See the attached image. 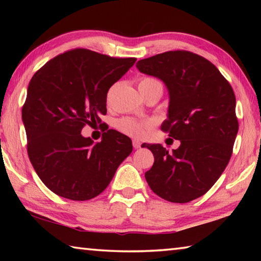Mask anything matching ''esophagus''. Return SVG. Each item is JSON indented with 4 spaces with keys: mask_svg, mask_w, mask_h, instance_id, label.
<instances>
[{
    "mask_svg": "<svg viewBox=\"0 0 261 261\" xmlns=\"http://www.w3.org/2000/svg\"><path fill=\"white\" fill-rule=\"evenodd\" d=\"M132 145H134V147H135L136 149L140 148V146H141L140 141H138V140H134V141H132Z\"/></svg>",
    "mask_w": 261,
    "mask_h": 261,
    "instance_id": "34e87169",
    "label": "esophagus"
}]
</instances>
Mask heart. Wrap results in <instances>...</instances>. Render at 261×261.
Segmentation results:
<instances>
[{"mask_svg":"<svg viewBox=\"0 0 261 261\" xmlns=\"http://www.w3.org/2000/svg\"><path fill=\"white\" fill-rule=\"evenodd\" d=\"M148 85H159L162 87V83L159 79L153 77H144L139 81V86ZM108 95H110V92ZM153 125V121H137L130 117L121 118V120L116 122V127L118 130L127 136L135 137V138H143L144 136H146L147 131L152 129Z\"/></svg>","mask_w":261,"mask_h":261,"instance_id":"b5f03b06","label":"heart"}]
</instances>
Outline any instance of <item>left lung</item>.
<instances>
[{"label":"left lung","instance_id":"1","mask_svg":"<svg viewBox=\"0 0 261 261\" xmlns=\"http://www.w3.org/2000/svg\"><path fill=\"white\" fill-rule=\"evenodd\" d=\"M137 68L166 84L170 102L161 130L180 140L171 153L160 144H143L154 155L145 178L162 199L179 204L197 199L213 187L231 158L238 132L232 87L214 64L188 50L140 60Z\"/></svg>","mask_w":261,"mask_h":261}]
</instances>
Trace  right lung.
<instances>
[{
	"label": "right lung",
	"instance_id": "1",
	"mask_svg": "<svg viewBox=\"0 0 261 261\" xmlns=\"http://www.w3.org/2000/svg\"><path fill=\"white\" fill-rule=\"evenodd\" d=\"M136 61L76 48L48 61L31 79L21 109L28 154L57 196L78 201L99 196L130 155L131 139L121 132L109 129L96 144L81 132L101 125L108 90Z\"/></svg>",
	"mask_w": 261,
	"mask_h": 261
}]
</instances>
